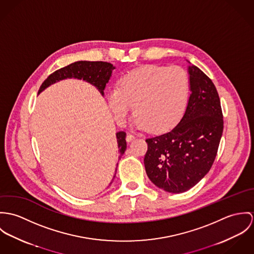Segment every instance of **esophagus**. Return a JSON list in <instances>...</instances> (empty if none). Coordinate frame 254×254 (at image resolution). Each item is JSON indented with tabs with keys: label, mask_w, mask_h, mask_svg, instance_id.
Segmentation results:
<instances>
[{
	"label": "esophagus",
	"mask_w": 254,
	"mask_h": 254,
	"mask_svg": "<svg viewBox=\"0 0 254 254\" xmlns=\"http://www.w3.org/2000/svg\"><path fill=\"white\" fill-rule=\"evenodd\" d=\"M135 139V136L134 135H132V134H127V138H126V140L127 141V142H131L132 140H134Z\"/></svg>",
	"instance_id": "esophagus-1"
}]
</instances>
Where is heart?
<instances>
[{
  "mask_svg": "<svg viewBox=\"0 0 254 254\" xmlns=\"http://www.w3.org/2000/svg\"><path fill=\"white\" fill-rule=\"evenodd\" d=\"M189 90V79L182 68L146 65L124 76L118 88L108 91L107 101L118 122L127 119L132 105L135 127L160 132L181 119Z\"/></svg>",
  "mask_w": 254,
  "mask_h": 254,
  "instance_id": "obj_1",
  "label": "heart"
}]
</instances>
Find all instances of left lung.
<instances>
[{"instance_id": "1", "label": "left lung", "mask_w": 254, "mask_h": 254, "mask_svg": "<svg viewBox=\"0 0 254 254\" xmlns=\"http://www.w3.org/2000/svg\"><path fill=\"white\" fill-rule=\"evenodd\" d=\"M188 74L191 94L182 119L169 132L146 139V173L158 188L173 194L191 189L209 171L223 132L215 85L191 63Z\"/></svg>"}]
</instances>
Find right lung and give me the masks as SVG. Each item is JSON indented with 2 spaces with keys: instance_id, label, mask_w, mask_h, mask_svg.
<instances>
[{
  "instance_id": "right-lung-1",
  "label": "right lung",
  "mask_w": 254,
  "mask_h": 254,
  "mask_svg": "<svg viewBox=\"0 0 254 254\" xmlns=\"http://www.w3.org/2000/svg\"><path fill=\"white\" fill-rule=\"evenodd\" d=\"M115 66L111 63L103 61H77L72 64H69L66 67H63L53 74H51L47 80L40 86L38 94L44 91L50 85H54L57 82L66 79H78L83 80L86 83L95 86L98 91L104 95V89L106 84L109 82ZM126 132L119 131L116 133L117 143L119 148V160L124 155L127 149ZM118 167V164H117ZM116 174V173H115ZM115 178L114 175L113 179ZM112 179V180H113ZM112 183V181H111ZM110 183V184H111Z\"/></svg>"
}]
</instances>
